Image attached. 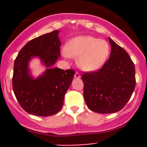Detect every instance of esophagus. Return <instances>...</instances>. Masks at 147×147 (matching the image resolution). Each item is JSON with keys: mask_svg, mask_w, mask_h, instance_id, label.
<instances>
[{"mask_svg": "<svg viewBox=\"0 0 147 147\" xmlns=\"http://www.w3.org/2000/svg\"><path fill=\"white\" fill-rule=\"evenodd\" d=\"M74 77L76 78V79H80V78L81 77V76H80V74H79V73L76 72V73H75V74H74Z\"/></svg>", "mask_w": 147, "mask_h": 147, "instance_id": "1", "label": "esophagus"}]
</instances>
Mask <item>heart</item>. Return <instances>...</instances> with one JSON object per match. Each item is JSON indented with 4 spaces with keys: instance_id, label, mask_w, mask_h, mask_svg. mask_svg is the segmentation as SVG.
Listing matches in <instances>:
<instances>
[{
    "instance_id": "heart-1",
    "label": "heart",
    "mask_w": 147,
    "mask_h": 147,
    "mask_svg": "<svg viewBox=\"0 0 147 147\" xmlns=\"http://www.w3.org/2000/svg\"><path fill=\"white\" fill-rule=\"evenodd\" d=\"M66 56L77 59V65L85 71L100 69L110 54V45L103 39L80 36L72 39L65 47Z\"/></svg>"
}]
</instances>
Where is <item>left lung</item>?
Wrapping results in <instances>:
<instances>
[{"instance_id":"1","label":"left lung","mask_w":147,"mask_h":147,"mask_svg":"<svg viewBox=\"0 0 147 147\" xmlns=\"http://www.w3.org/2000/svg\"><path fill=\"white\" fill-rule=\"evenodd\" d=\"M109 41L111 52L108 60L98 71L82 76L85 103L98 113H113L121 110L136 87V70L130 57L110 37Z\"/></svg>"}]
</instances>
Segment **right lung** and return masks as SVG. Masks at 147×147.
Instances as JSON below:
<instances>
[{"label": "right lung", "instance_id": "add662e5", "mask_svg": "<svg viewBox=\"0 0 147 147\" xmlns=\"http://www.w3.org/2000/svg\"><path fill=\"white\" fill-rule=\"evenodd\" d=\"M59 31L54 30L27 42L14 63L13 91L22 108L37 116H49L62 109L65 94L69 88L74 71L54 67L60 57ZM37 57L47 68L37 78L30 73L28 64Z\"/></svg>", "mask_w": 147, "mask_h": 147}]
</instances>
